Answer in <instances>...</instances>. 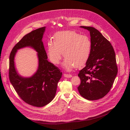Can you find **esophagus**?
Listing matches in <instances>:
<instances>
[{
    "mask_svg": "<svg viewBox=\"0 0 130 130\" xmlns=\"http://www.w3.org/2000/svg\"><path fill=\"white\" fill-rule=\"evenodd\" d=\"M64 77H66V78H71V77H72L71 75H70V74H67V73H64Z\"/></svg>",
    "mask_w": 130,
    "mask_h": 130,
    "instance_id": "obj_1",
    "label": "esophagus"
}]
</instances>
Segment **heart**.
I'll return each mask as SVG.
<instances>
[{
  "label": "heart",
  "instance_id": "heart-1",
  "mask_svg": "<svg viewBox=\"0 0 130 130\" xmlns=\"http://www.w3.org/2000/svg\"><path fill=\"white\" fill-rule=\"evenodd\" d=\"M47 43V55L54 64L60 63L63 55L65 57L63 67L68 70L75 66L80 67L88 61L91 48L89 37L73 31H61Z\"/></svg>",
  "mask_w": 130,
  "mask_h": 130
}]
</instances>
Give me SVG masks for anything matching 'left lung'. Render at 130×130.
I'll return each mask as SVG.
<instances>
[{
  "label": "left lung",
  "mask_w": 130,
  "mask_h": 130,
  "mask_svg": "<svg viewBox=\"0 0 130 130\" xmlns=\"http://www.w3.org/2000/svg\"><path fill=\"white\" fill-rule=\"evenodd\" d=\"M90 32L91 52L86 66L78 74L81 83L78 89L89 100L104 97L112 88L118 72L115 53L110 43L96 29L81 26Z\"/></svg>",
  "instance_id": "left-lung-1"
}]
</instances>
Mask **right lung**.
Masks as SVG:
<instances>
[{
	"label": "right lung",
	"mask_w": 130,
	"mask_h": 130,
	"mask_svg": "<svg viewBox=\"0 0 130 130\" xmlns=\"http://www.w3.org/2000/svg\"><path fill=\"white\" fill-rule=\"evenodd\" d=\"M45 28L37 29L25 35L13 47L9 58V76L11 83L24 102L36 107L44 106L53 100L62 75L57 66L47 60L48 57L42 41ZM25 46H31L38 53V69L30 78L20 76L14 66L17 50Z\"/></svg>",
	"instance_id": "right-lung-1"
}]
</instances>
